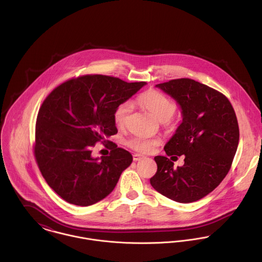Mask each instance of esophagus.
Wrapping results in <instances>:
<instances>
[{"mask_svg":"<svg viewBox=\"0 0 262 262\" xmlns=\"http://www.w3.org/2000/svg\"><path fill=\"white\" fill-rule=\"evenodd\" d=\"M142 158H144V156H142V155H140V154H133V160L134 161H139V160H141Z\"/></svg>","mask_w":262,"mask_h":262,"instance_id":"obj_1","label":"esophagus"}]
</instances>
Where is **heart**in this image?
I'll return each mask as SVG.
<instances>
[{
  "label": "heart",
  "instance_id": "obj_1",
  "mask_svg": "<svg viewBox=\"0 0 262 262\" xmlns=\"http://www.w3.org/2000/svg\"><path fill=\"white\" fill-rule=\"evenodd\" d=\"M137 102L145 110L162 122H168L177 110L176 103L170 98L154 90H149L140 95ZM130 111L131 105L128 102L122 103L116 108L114 112V122L118 127H123L126 124ZM126 144L130 148L138 152L149 153L159 144V140L157 138L138 135L127 140Z\"/></svg>",
  "mask_w": 262,
  "mask_h": 262
}]
</instances>
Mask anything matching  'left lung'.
<instances>
[{
	"instance_id": "8db88e82",
	"label": "left lung",
	"mask_w": 262,
	"mask_h": 262,
	"mask_svg": "<svg viewBox=\"0 0 262 262\" xmlns=\"http://www.w3.org/2000/svg\"><path fill=\"white\" fill-rule=\"evenodd\" d=\"M180 106L183 122L165 144V153L185 155L173 167L165 156H155L157 171L150 179L155 190L178 203L201 200L227 176L239 142V127L229 100L216 90L189 78L155 85Z\"/></svg>"
}]
</instances>
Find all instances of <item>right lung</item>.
<instances>
[{"label":"right lung","mask_w":262,"mask_h":262,"mask_svg":"<svg viewBox=\"0 0 262 262\" xmlns=\"http://www.w3.org/2000/svg\"><path fill=\"white\" fill-rule=\"evenodd\" d=\"M145 84L83 75L61 83L44 100L38 112L34 154L46 183L64 201L86 207L112 192L133 157L117 146L109 156L93 157L92 147L98 141L109 142L118 132L116 108Z\"/></svg>","instance_id":"obj_1"}]
</instances>
